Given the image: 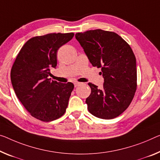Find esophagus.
Segmentation results:
<instances>
[{"label":"esophagus","mask_w":160,"mask_h":160,"mask_svg":"<svg viewBox=\"0 0 160 160\" xmlns=\"http://www.w3.org/2000/svg\"><path fill=\"white\" fill-rule=\"evenodd\" d=\"M80 83H79V82H75V83H74V87H77V86H78V85L80 84Z\"/></svg>","instance_id":"obj_1"}]
</instances>
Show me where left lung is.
Segmentation results:
<instances>
[{"mask_svg": "<svg viewBox=\"0 0 160 160\" xmlns=\"http://www.w3.org/2000/svg\"><path fill=\"white\" fill-rule=\"evenodd\" d=\"M79 42L93 66L102 68L103 88L88 83V110L98 118L111 119L124 112L137 89L136 58L129 45L114 32L97 29L77 33Z\"/></svg>", "mask_w": 160, "mask_h": 160, "instance_id": "8db88e82", "label": "left lung"}]
</instances>
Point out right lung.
<instances>
[{
	"label": "right lung",
	"instance_id": "add662e5",
	"mask_svg": "<svg viewBox=\"0 0 160 160\" xmlns=\"http://www.w3.org/2000/svg\"><path fill=\"white\" fill-rule=\"evenodd\" d=\"M73 33L36 36L21 49L11 72L15 93L31 116L51 122L63 116L73 89L72 82L51 80L57 65L58 49L73 37Z\"/></svg>",
	"mask_w": 160,
	"mask_h": 160
}]
</instances>
